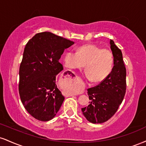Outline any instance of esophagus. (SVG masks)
Masks as SVG:
<instances>
[{
    "mask_svg": "<svg viewBox=\"0 0 146 146\" xmlns=\"http://www.w3.org/2000/svg\"><path fill=\"white\" fill-rule=\"evenodd\" d=\"M73 95H75V94H70V95L68 96H73Z\"/></svg>",
    "mask_w": 146,
    "mask_h": 146,
    "instance_id": "34e87169",
    "label": "esophagus"
}]
</instances>
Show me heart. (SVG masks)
I'll return each instance as SVG.
<instances>
[{
	"instance_id": "heart-1",
	"label": "heart",
	"mask_w": 146,
	"mask_h": 146,
	"mask_svg": "<svg viewBox=\"0 0 146 146\" xmlns=\"http://www.w3.org/2000/svg\"><path fill=\"white\" fill-rule=\"evenodd\" d=\"M63 62L68 68H81L84 66L87 77L94 83L105 80L111 73L113 57L108 50H102L96 45H82L78 52L68 50L64 54Z\"/></svg>"
}]
</instances>
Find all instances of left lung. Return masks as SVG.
Masks as SVG:
<instances>
[{
    "instance_id": "obj_1",
    "label": "left lung",
    "mask_w": 146,
    "mask_h": 146,
    "mask_svg": "<svg viewBox=\"0 0 146 146\" xmlns=\"http://www.w3.org/2000/svg\"><path fill=\"white\" fill-rule=\"evenodd\" d=\"M110 43L113 56L112 71L101 84L88 89L90 103L82 108L87 120L93 124L103 123L111 118L125 95L126 71L122 52L113 40L110 39Z\"/></svg>"
}]
</instances>
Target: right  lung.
Instances as JSON below:
<instances>
[{
	"instance_id": "right-lung-1",
	"label": "right lung",
	"mask_w": 146,
	"mask_h": 146,
	"mask_svg": "<svg viewBox=\"0 0 146 146\" xmlns=\"http://www.w3.org/2000/svg\"><path fill=\"white\" fill-rule=\"evenodd\" d=\"M74 42L50 32L37 33L30 39L20 64L19 92L26 111L36 120L46 122L59 111L64 96L56 84L63 70L59 60Z\"/></svg>"
}]
</instances>
